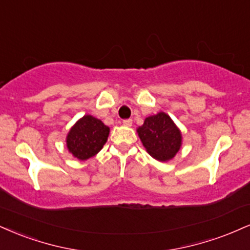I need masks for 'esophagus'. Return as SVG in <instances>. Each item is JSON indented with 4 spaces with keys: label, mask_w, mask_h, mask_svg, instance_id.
I'll use <instances>...</instances> for the list:
<instances>
[{
    "label": "esophagus",
    "mask_w": 250,
    "mask_h": 250,
    "mask_svg": "<svg viewBox=\"0 0 250 250\" xmlns=\"http://www.w3.org/2000/svg\"><path fill=\"white\" fill-rule=\"evenodd\" d=\"M123 125H127V127H130L131 125H133V120L131 119H125V120H123Z\"/></svg>",
    "instance_id": "obj_1"
}]
</instances>
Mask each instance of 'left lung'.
I'll use <instances>...</instances> for the list:
<instances>
[{"instance_id": "8db88e82", "label": "left lung", "mask_w": 250, "mask_h": 250, "mask_svg": "<svg viewBox=\"0 0 250 250\" xmlns=\"http://www.w3.org/2000/svg\"><path fill=\"white\" fill-rule=\"evenodd\" d=\"M137 133L149 155L161 162L173 158L182 146L179 129L165 113L146 117Z\"/></svg>"}]
</instances>
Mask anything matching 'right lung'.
I'll return each instance as SVG.
<instances>
[{"instance_id": "1", "label": "right lung", "mask_w": 250, "mask_h": 250, "mask_svg": "<svg viewBox=\"0 0 250 250\" xmlns=\"http://www.w3.org/2000/svg\"><path fill=\"white\" fill-rule=\"evenodd\" d=\"M109 128L91 115H85L72 127L66 138L68 151L80 161L93 157L107 142Z\"/></svg>"}]
</instances>
